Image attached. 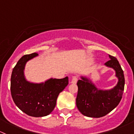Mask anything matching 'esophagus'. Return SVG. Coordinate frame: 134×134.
I'll list each match as a JSON object with an SVG mask.
<instances>
[{
	"mask_svg": "<svg viewBox=\"0 0 134 134\" xmlns=\"http://www.w3.org/2000/svg\"><path fill=\"white\" fill-rule=\"evenodd\" d=\"M77 78H78V77H77V76H74V77H72V80H71V83L76 84L77 81Z\"/></svg>",
	"mask_w": 134,
	"mask_h": 134,
	"instance_id": "1",
	"label": "esophagus"
}]
</instances>
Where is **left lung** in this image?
<instances>
[{
	"instance_id": "1",
	"label": "left lung",
	"mask_w": 134,
	"mask_h": 134,
	"mask_svg": "<svg viewBox=\"0 0 134 134\" xmlns=\"http://www.w3.org/2000/svg\"><path fill=\"white\" fill-rule=\"evenodd\" d=\"M110 60L105 63L106 67L115 70L118 83L109 90L98 88L92 79L81 76L77 81L78 86L76 105L82 114L88 117L100 118L113 111L120 103L125 86V77L121 65L116 58L109 55Z\"/></svg>"
}]
</instances>
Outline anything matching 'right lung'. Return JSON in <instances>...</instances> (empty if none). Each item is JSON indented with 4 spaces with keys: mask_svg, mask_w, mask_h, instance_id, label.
<instances>
[{
    "mask_svg": "<svg viewBox=\"0 0 134 134\" xmlns=\"http://www.w3.org/2000/svg\"><path fill=\"white\" fill-rule=\"evenodd\" d=\"M37 56L34 53L19 60L11 74V92L13 101L21 111L30 116L43 117L53 111L57 97L69 84V78H50L39 83L26 80V64Z\"/></svg>",
    "mask_w": 134,
    "mask_h": 134,
    "instance_id": "right-lung-1",
    "label": "right lung"
}]
</instances>
